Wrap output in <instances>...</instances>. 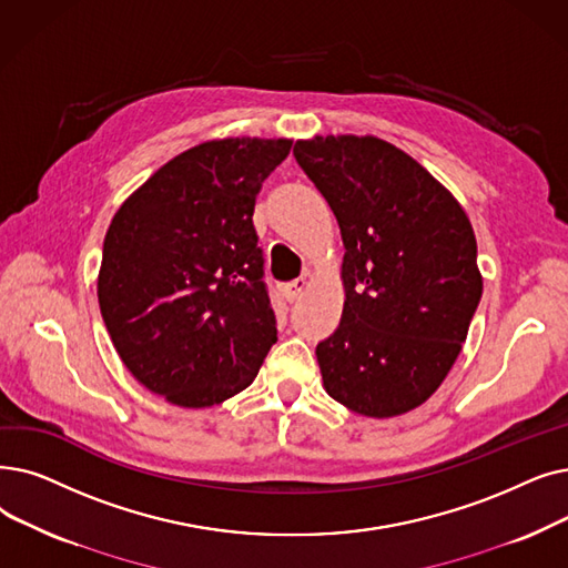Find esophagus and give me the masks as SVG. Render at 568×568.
<instances>
[{"label":"esophagus","instance_id":"1","mask_svg":"<svg viewBox=\"0 0 568 568\" xmlns=\"http://www.w3.org/2000/svg\"><path fill=\"white\" fill-rule=\"evenodd\" d=\"M306 287H308V281L306 278H297V281H292V283H285L283 285V297L287 300V302H297L302 294L306 292Z\"/></svg>","mask_w":568,"mask_h":568}]
</instances>
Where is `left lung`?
I'll list each match as a JSON object with an SVG mask.
<instances>
[{"instance_id": "obj_1", "label": "left lung", "mask_w": 568, "mask_h": 568, "mask_svg": "<svg viewBox=\"0 0 568 568\" xmlns=\"http://www.w3.org/2000/svg\"><path fill=\"white\" fill-rule=\"evenodd\" d=\"M294 158L343 239V315L315 355L332 399L397 417L446 381L483 294L476 234L453 192L378 136L300 139Z\"/></svg>"}]
</instances>
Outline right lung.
Masks as SVG:
<instances>
[{"label": "right lung", "instance_id": "right-lung-1", "mask_svg": "<svg viewBox=\"0 0 568 568\" xmlns=\"http://www.w3.org/2000/svg\"><path fill=\"white\" fill-rule=\"evenodd\" d=\"M292 139L227 136L162 164L115 211L97 297L130 374L169 404L248 387L276 343L253 211Z\"/></svg>", "mask_w": 568, "mask_h": 568}]
</instances>
